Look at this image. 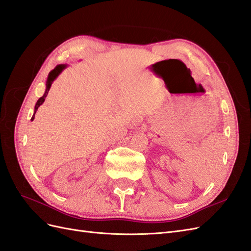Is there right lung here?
Returning a JSON list of instances; mask_svg holds the SVG:
<instances>
[{
	"label": "right lung",
	"mask_w": 251,
	"mask_h": 251,
	"mask_svg": "<svg viewBox=\"0 0 251 251\" xmlns=\"http://www.w3.org/2000/svg\"><path fill=\"white\" fill-rule=\"evenodd\" d=\"M66 68H67L66 64H58V66H57L54 70H52V71H50V74H49V76H48V79H47V89H46V92H44L43 96H41V98L37 100L36 106H35L34 115H33V118H31V121H33V120L35 119V113H36V111L38 110V108H39L40 105L43 104V101L46 100V98H47V95H48V93H49V91H50V86H52L53 81L56 79V77L58 76Z\"/></svg>",
	"instance_id": "obj_1"
}]
</instances>
